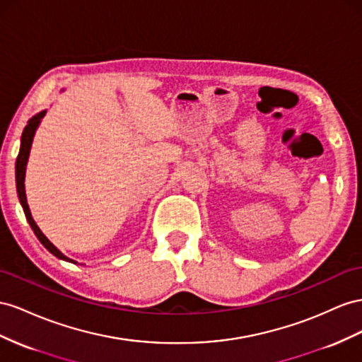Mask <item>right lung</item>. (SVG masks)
Instances as JSON below:
<instances>
[{"label":"right lung","mask_w":362,"mask_h":362,"mask_svg":"<svg viewBox=\"0 0 362 362\" xmlns=\"http://www.w3.org/2000/svg\"><path fill=\"white\" fill-rule=\"evenodd\" d=\"M45 115V111L36 114L32 120H28L27 126L23 131V135H21V148H19V153H18V158H16V164H15V175H16V190H18V198H19V202H21L23 209H24V213H25V218L28 221V223H30V227L33 230V233L36 234V238L41 240L42 245L50 251L52 254H54L56 257H59L62 260H68V262H73L76 263L74 260L68 259L66 256H64V254L57 250L53 243L48 240L42 231L39 230V227L35 223L33 218H32V213H30V209H28V204H27V198H25V189H24V178H25V165H27V160H28V153H30V148H32V141H33V135H35V131L37 128L39 122H41L42 117Z\"/></svg>","instance_id":"add662e5"}]
</instances>
